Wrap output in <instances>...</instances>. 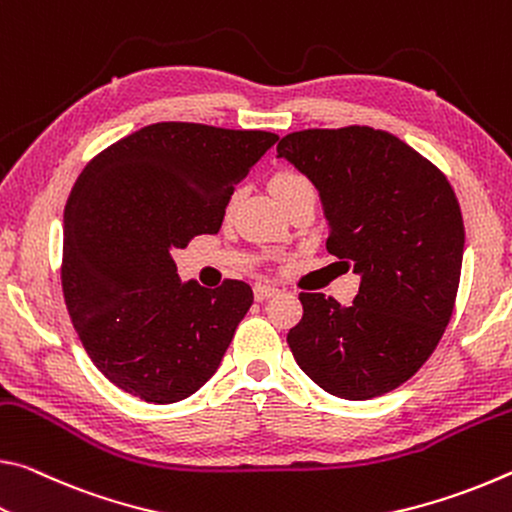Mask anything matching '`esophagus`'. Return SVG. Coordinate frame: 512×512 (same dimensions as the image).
I'll return each mask as SVG.
<instances>
[{"label":"esophagus","mask_w":512,"mask_h":512,"mask_svg":"<svg viewBox=\"0 0 512 512\" xmlns=\"http://www.w3.org/2000/svg\"><path fill=\"white\" fill-rule=\"evenodd\" d=\"M276 292H279V288L274 286H267V283H258V286H254V297L256 301H265V299H272Z\"/></svg>","instance_id":"esophagus-1"}]
</instances>
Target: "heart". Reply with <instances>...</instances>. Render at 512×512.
<instances>
[{
  "mask_svg": "<svg viewBox=\"0 0 512 512\" xmlns=\"http://www.w3.org/2000/svg\"><path fill=\"white\" fill-rule=\"evenodd\" d=\"M270 188H272L276 199L295 195V192H315L313 183L308 181L304 174H299V172H279L272 179Z\"/></svg>",
  "mask_w": 512,
  "mask_h": 512,
  "instance_id": "1",
  "label": "heart"
}]
</instances>
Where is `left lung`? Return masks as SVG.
<instances>
[{
    "instance_id": "left-lung-1",
    "label": "left lung",
    "mask_w": 512,
    "mask_h": 512,
    "mask_svg": "<svg viewBox=\"0 0 512 512\" xmlns=\"http://www.w3.org/2000/svg\"><path fill=\"white\" fill-rule=\"evenodd\" d=\"M320 192L326 249L360 276L351 306L301 292L288 345L333 397L365 401L406 383L454 311L465 226L438 167L388 131L306 129L276 147Z\"/></svg>"
}]
</instances>
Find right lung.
Instances as JSON below:
<instances>
[{"instance_id":"1","label":"right lung","mask_w":512,"mask_h":512,"mask_svg":"<svg viewBox=\"0 0 512 512\" xmlns=\"http://www.w3.org/2000/svg\"><path fill=\"white\" fill-rule=\"evenodd\" d=\"M270 131L158 122L92 158L63 215V295L92 363L147 404H174L220 367L254 304L245 281L183 283L172 251L217 233Z\"/></svg>"}]
</instances>
